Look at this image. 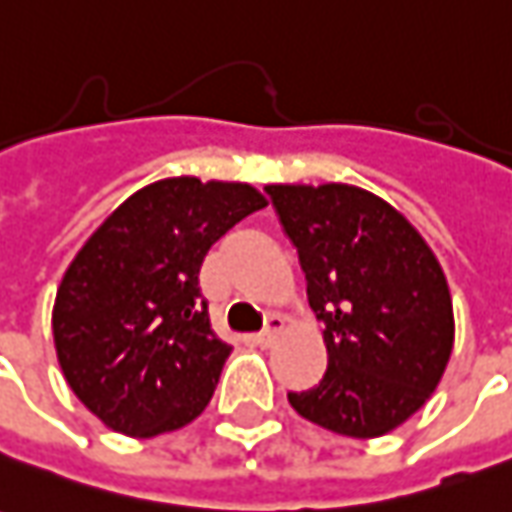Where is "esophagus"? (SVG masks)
Segmentation results:
<instances>
[{
  "instance_id": "1",
  "label": "esophagus",
  "mask_w": 512,
  "mask_h": 512,
  "mask_svg": "<svg viewBox=\"0 0 512 512\" xmlns=\"http://www.w3.org/2000/svg\"><path fill=\"white\" fill-rule=\"evenodd\" d=\"M284 331V317H267V326H264V331H259L256 334V343L262 345V348H270V345L276 343L278 340V334Z\"/></svg>"
}]
</instances>
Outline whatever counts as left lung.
<instances>
[{"label": "left lung", "instance_id": "obj_1", "mask_svg": "<svg viewBox=\"0 0 512 512\" xmlns=\"http://www.w3.org/2000/svg\"><path fill=\"white\" fill-rule=\"evenodd\" d=\"M323 320L329 368L287 393L292 410L345 438H382L424 407L454 348L438 256L401 211L351 183H270Z\"/></svg>", "mask_w": 512, "mask_h": 512}]
</instances>
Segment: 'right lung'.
Returning a JSON list of instances; mask_svg holds the SVG:
<instances>
[{"instance_id":"obj_1","label":"right lung","mask_w":512,"mask_h":512,"mask_svg":"<svg viewBox=\"0 0 512 512\" xmlns=\"http://www.w3.org/2000/svg\"><path fill=\"white\" fill-rule=\"evenodd\" d=\"M264 206L250 183L164 178L133 192L77 250L52 337L72 393L108 429L155 438L206 410L231 345L211 329L200 267Z\"/></svg>"}]
</instances>
